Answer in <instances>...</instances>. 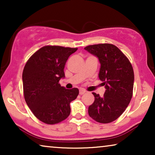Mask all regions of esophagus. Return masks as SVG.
Returning a JSON list of instances; mask_svg holds the SVG:
<instances>
[{
    "label": "esophagus",
    "instance_id": "34e87169",
    "mask_svg": "<svg viewBox=\"0 0 155 155\" xmlns=\"http://www.w3.org/2000/svg\"><path fill=\"white\" fill-rule=\"evenodd\" d=\"M86 92V91L84 90H83V89H80V92H79V93H80V95H82V94H84V93Z\"/></svg>",
    "mask_w": 155,
    "mask_h": 155
}]
</instances>
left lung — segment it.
Listing matches in <instances>:
<instances>
[{"instance_id": "obj_1", "label": "left lung", "mask_w": 155, "mask_h": 155, "mask_svg": "<svg viewBox=\"0 0 155 155\" xmlns=\"http://www.w3.org/2000/svg\"><path fill=\"white\" fill-rule=\"evenodd\" d=\"M84 49L98 57L101 64L99 78L106 88L103 97L92 92L94 101L88 108L89 116L97 122L109 124L124 113L132 98L133 66L124 53L114 44H94Z\"/></svg>"}]
</instances>
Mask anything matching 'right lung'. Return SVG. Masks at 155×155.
I'll use <instances>...</instances> for the list:
<instances>
[{
  "instance_id": "add662e5",
  "label": "right lung",
  "mask_w": 155,
  "mask_h": 155,
  "mask_svg": "<svg viewBox=\"0 0 155 155\" xmlns=\"http://www.w3.org/2000/svg\"><path fill=\"white\" fill-rule=\"evenodd\" d=\"M77 48L45 46L37 51L25 65L23 93L27 106L38 119L54 125L71 114L70 103L77 98L78 88L68 90L59 84L65 78V63Z\"/></svg>"
}]
</instances>
